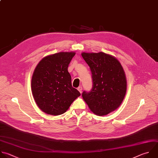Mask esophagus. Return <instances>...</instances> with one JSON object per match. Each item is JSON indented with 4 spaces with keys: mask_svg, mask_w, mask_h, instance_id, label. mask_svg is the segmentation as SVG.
Segmentation results:
<instances>
[{
    "mask_svg": "<svg viewBox=\"0 0 158 158\" xmlns=\"http://www.w3.org/2000/svg\"><path fill=\"white\" fill-rule=\"evenodd\" d=\"M77 90L79 91V92H80V93H82V87H81V86L77 88Z\"/></svg>",
    "mask_w": 158,
    "mask_h": 158,
    "instance_id": "1",
    "label": "esophagus"
}]
</instances>
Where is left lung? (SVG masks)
Returning <instances> with one entry per match:
<instances>
[{"mask_svg": "<svg viewBox=\"0 0 158 158\" xmlns=\"http://www.w3.org/2000/svg\"><path fill=\"white\" fill-rule=\"evenodd\" d=\"M82 58L90 67L93 87L82 96L95 115H106L122 103L127 92L125 73L119 61L103 52H82Z\"/></svg>", "mask_w": 158, "mask_h": 158, "instance_id": "1", "label": "left lung"}]
</instances>
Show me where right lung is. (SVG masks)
Returning a JSON list of instances; mask_svg holds the SVG:
<instances>
[{
    "label": "right lung",
    "instance_id": "obj_1",
    "mask_svg": "<svg viewBox=\"0 0 158 158\" xmlns=\"http://www.w3.org/2000/svg\"><path fill=\"white\" fill-rule=\"evenodd\" d=\"M74 52H60L43 58L37 64L31 79V92L43 112L59 115L65 113L81 95L73 87L68 66Z\"/></svg>",
    "mask_w": 158,
    "mask_h": 158
}]
</instances>
